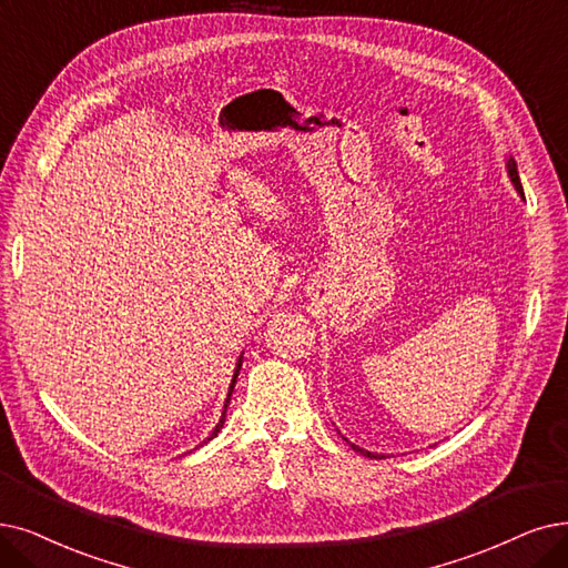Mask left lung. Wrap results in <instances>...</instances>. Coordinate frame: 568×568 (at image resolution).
<instances>
[{"label":"left lung","mask_w":568,"mask_h":568,"mask_svg":"<svg viewBox=\"0 0 568 568\" xmlns=\"http://www.w3.org/2000/svg\"><path fill=\"white\" fill-rule=\"evenodd\" d=\"M508 174H510V179H513V184H515V189H517V193L525 197V189H521V181H519V174H517V165H515V161L510 158L508 161ZM356 452H361V455H366V457H371V459H384L382 455H371V452H366V449H361V447H356V445H352Z\"/></svg>","instance_id":"left-lung-1"}]
</instances>
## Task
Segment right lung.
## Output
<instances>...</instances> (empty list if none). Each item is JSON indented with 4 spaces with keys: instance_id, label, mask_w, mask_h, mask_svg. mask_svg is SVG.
<instances>
[{
    "instance_id": "obj_1",
    "label": "right lung",
    "mask_w": 568,
    "mask_h": 568,
    "mask_svg": "<svg viewBox=\"0 0 568 568\" xmlns=\"http://www.w3.org/2000/svg\"><path fill=\"white\" fill-rule=\"evenodd\" d=\"M240 366H242V358L237 361V371H235V375H233V384H231V389H229V398H225V405H223V415H221V419H219V424H216V428H214V434H212V438L219 434V428L223 426V419H225V407H229V403H231V394H233V387H235V379H237V373H240ZM210 440V438H207Z\"/></svg>"
}]
</instances>
